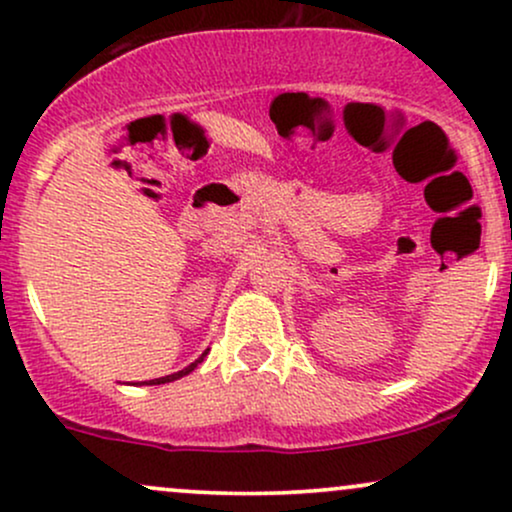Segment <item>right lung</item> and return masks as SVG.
Returning <instances> with one entry per match:
<instances>
[{
    "label": "right lung",
    "instance_id": "obj_1",
    "mask_svg": "<svg viewBox=\"0 0 512 512\" xmlns=\"http://www.w3.org/2000/svg\"><path fill=\"white\" fill-rule=\"evenodd\" d=\"M208 352H210V350H206V352H203V354H201V357H198L194 364H189V366H186V369H182V371H177V374H170V376H162V378H153V381H146V386H160V383H170V381H177V378H182V376H186V374H191V371H194V369H196V366L203 362V357H206V354H208Z\"/></svg>",
    "mask_w": 512,
    "mask_h": 512
}]
</instances>
